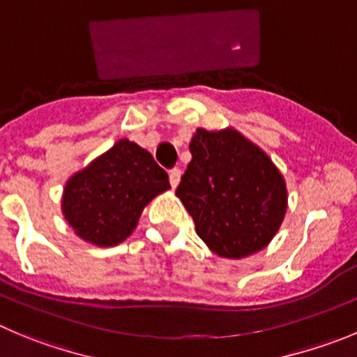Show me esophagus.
I'll return each mask as SVG.
<instances>
[{
	"mask_svg": "<svg viewBox=\"0 0 357 357\" xmlns=\"http://www.w3.org/2000/svg\"><path fill=\"white\" fill-rule=\"evenodd\" d=\"M181 176L182 172L178 168L169 169V184H172V188H176V185L181 184Z\"/></svg>",
	"mask_w": 357,
	"mask_h": 357,
	"instance_id": "1",
	"label": "esophagus"
}]
</instances>
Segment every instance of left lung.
Instances as JSON below:
<instances>
[{
  "label": "left lung",
  "instance_id": "8db88e82",
  "mask_svg": "<svg viewBox=\"0 0 357 357\" xmlns=\"http://www.w3.org/2000/svg\"><path fill=\"white\" fill-rule=\"evenodd\" d=\"M192 159L175 195L213 254L242 259L273 240L287 212V188L266 152L233 128H198Z\"/></svg>",
  "mask_w": 357,
  "mask_h": 357
}]
</instances>
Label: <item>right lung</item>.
Returning <instances> with one entry per match:
<instances>
[{
  "label": "right lung",
  "mask_w": 357,
  "mask_h": 357,
  "mask_svg": "<svg viewBox=\"0 0 357 357\" xmlns=\"http://www.w3.org/2000/svg\"><path fill=\"white\" fill-rule=\"evenodd\" d=\"M168 189V173L151 152L122 138L68 178L61 210L84 242L114 247L135 231L145 206Z\"/></svg>",
  "instance_id": "obj_1"
}]
</instances>
